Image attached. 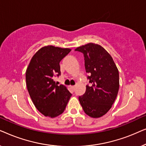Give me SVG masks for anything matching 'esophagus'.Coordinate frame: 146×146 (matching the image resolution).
Returning a JSON list of instances; mask_svg holds the SVG:
<instances>
[{"label": "esophagus", "mask_w": 146, "mask_h": 146, "mask_svg": "<svg viewBox=\"0 0 146 146\" xmlns=\"http://www.w3.org/2000/svg\"><path fill=\"white\" fill-rule=\"evenodd\" d=\"M70 88L72 89V90L73 92L75 90V86H70Z\"/></svg>", "instance_id": "obj_1"}]
</instances>
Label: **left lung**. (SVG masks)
I'll return each mask as SVG.
<instances>
[{"label": "left lung", "instance_id": "8db88e82", "mask_svg": "<svg viewBox=\"0 0 146 146\" xmlns=\"http://www.w3.org/2000/svg\"><path fill=\"white\" fill-rule=\"evenodd\" d=\"M83 53L85 69L91 86L78 100L84 112L94 118L106 114L116 98L119 90V72L112 57L100 45L94 43L78 47Z\"/></svg>", "mask_w": 146, "mask_h": 146}]
</instances>
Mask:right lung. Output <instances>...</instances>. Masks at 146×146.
<instances>
[{"mask_svg": "<svg viewBox=\"0 0 146 146\" xmlns=\"http://www.w3.org/2000/svg\"><path fill=\"white\" fill-rule=\"evenodd\" d=\"M71 51L46 46L38 50L26 72L29 95L35 107L45 116L55 117L64 111L72 94L65 86H58L53 77L60 75V62Z\"/></svg>", "mask_w": 146, "mask_h": 146, "instance_id": "add662e5", "label": "right lung"}]
</instances>
